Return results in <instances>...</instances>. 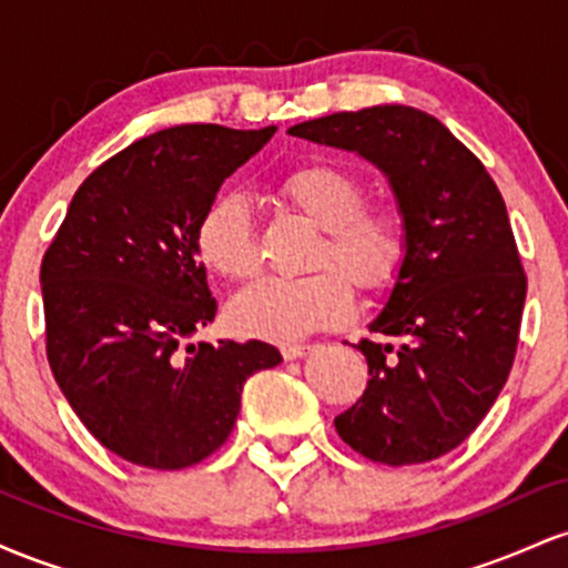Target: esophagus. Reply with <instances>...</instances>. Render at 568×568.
Masks as SVG:
<instances>
[{
	"label": "esophagus",
	"instance_id": "esophagus-1",
	"mask_svg": "<svg viewBox=\"0 0 568 568\" xmlns=\"http://www.w3.org/2000/svg\"><path fill=\"white\" fill-rule=\"evenodd\" d=\"M312 349H315V347H312V344H285V347L280 349V352H283L285 361H298V357L310 355Z\"/></svg>",
	"mask_w": 568,
	"mask_h": 568
}]
</instances>
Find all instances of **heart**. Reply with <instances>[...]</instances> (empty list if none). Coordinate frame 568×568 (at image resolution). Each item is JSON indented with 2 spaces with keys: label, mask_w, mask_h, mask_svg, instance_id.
<instances>
[{
  "label": "heart",
  "mask_w": 568,
  "mask_h": 568,
  "mask_svg": "<svg viewBox=\"0 0 568 568\" xmlns=\"http://www.w3.org/2000/svg\"><path fill=\"white\" fill-rule=\"evenodd\" d=\"M283 197L296 213L323 230L312 251V270L334 265L357 291L389 288L406 262V226L389 205H363L366 186L357 175L331 162H310L280 181ZM194 251L213 275L247 277L256 266V240L247 202L234 192L219 194L202 211ZM334 268V270H335ZM333 270V271H334ZM333 271L310 277H262L232 296L226 317L237 334L293 342L347 321L352 291Z\"/></svg>",
  "instance_id": "obj_1"
}]
</instances>
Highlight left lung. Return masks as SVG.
I'll return each instance as SVG.
<instances>
[{
	"label": "left lung",
	"mask_w": 568,
	"mask_h": 568,
	"mask_svg": "<svg viewBox=\"0 0 568 568\" xmlns=\"http://www.w3.org/2000/svg\"><path fill=\"white\" fill-rule=\"evenodd\" d=\"M387 175L406 262L361 338L368 387L334 419L371 462L419 465L459 446L494 406L518 347L526 275L505 200L470 149L419 109L338 112L288 130Z\"/></svg>",
	"instance_id": "obj_1"
}]
</instances>
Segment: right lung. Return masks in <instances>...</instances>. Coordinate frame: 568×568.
I'll return each instance as SVG.
<instances>
[{
	"mask_svg": "<svg viewBox=\"0 0 568 568\" xmlns=\"http://www.w3.org/2000/svg\"><path fill=\"white\" fill-rule=\"evenodd\" d=\"M277 128L175 125L95 168L39 270L53 376L82 425L139 467L181 470L224 446L266 342L186 344L216 317L194 230Z\"/></svg>",
	"mask_w": 568,
	"mask_h": 568,
	"instance_id": "1",
	"label": "right lung"
}]
</instances>
